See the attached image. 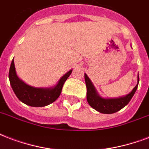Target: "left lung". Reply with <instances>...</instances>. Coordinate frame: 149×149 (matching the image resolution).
Instances as JSON below:
<instances>
[{
  "instance_id": "8db88e82",
  "label": "left lung",
  "mask_w": 149,
  "mask_h": 149,
  "mask_svg": "<svg viewBox=\"0 0 149 149\" xmlns=\"http://www.w3.org/2000/svg\"><path fill=\"white\" fill-rule=\"evenodd\" d=\"M85 80L87 88V101L91 107L94 108L100 113L106 114H110L116 113L124 108L131 101V98L134 95L139 82V76H138V84L133 88L131 93L124 97L117 99H103L98 95L95 87L88 78L86 74H85Z\"/></svg>"
}]
</instances>
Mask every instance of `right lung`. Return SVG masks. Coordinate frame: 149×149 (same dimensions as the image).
Instances as JSON below:
<instances>
[{"label":"right lung","mask_w":149,"mask_h":149,"mask_svg":"<svg viewBox=\"0 0 149 149\" xmlns=\"http://www.w3.org/2000/svg\"><path fill=\"white\" fill-rule=\"evenodd\" d=\"M71 72L72 70L65 74L59 80L55 87L48 88H34L26 85L18 78L13 59L10 66L8 76L11 88L18 100L30 107H42L54 102L60 96L63 85Z\"/></svg>","instance_id":"right-lung-1"}]
</instances>
